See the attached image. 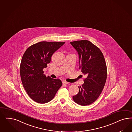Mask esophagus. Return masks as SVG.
Masks as SVG:
<instances>
[{
    "label": "esophagus",
    "instance_id": "1",
    "mask_svg": "<svg viewBox=\"0 0 132 132\" xmlns=\"http://www.w3.org/2000/svg\"><path fill=\"white\" fill-rule=\"evenodd\" d=\"M62 83L63 84H66V85H67V84H69V82H67V81H62Z\"/></svg>",
    "mask_w": 132,
    "mask_h": 132
}]
</instances>
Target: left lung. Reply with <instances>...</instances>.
<instances>
[{
	"label": "left lung",
	"instance_id": "left-lung-1",
	"mask_svg": "<svg viewBox=\"0 0 132 132\" xmlns=\"http://www.w3.org/2000/svg\"><path fill=\"white\" fill-rule=\"evenodd\" d=\"M70 44L78 53L81 72L87 75L73 99L79 105H88L97 100L103 89L106 81V64L102 52L89 41H75Z\"/></svg>",
	"mask_w": 132,
	"mask_h": 132
}]
</instances>
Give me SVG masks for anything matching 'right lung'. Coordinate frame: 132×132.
Segmentation results:
<instances>
[{
	"label": "right lung",
	"mask_w": 132,
	"mask_h": 132,
	"mask_svg": "<svg viewBox=\"0 0 132 132\" xmlns=\"http://www.w3.org/2000/svg\"><path fill=\"white\" fill-rule=\"evenodd\" d=\"M65 42L37 43L29 47L23 54L20 67V77L24 88L35 102L46 103L51 101L62 85L59 79L44 74L53 54Z\"/></svg>",
	"instance_id": "1"
}]
</instances>
